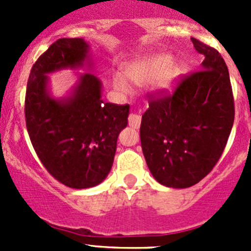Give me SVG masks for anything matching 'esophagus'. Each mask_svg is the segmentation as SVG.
<instances>
[{"mask_svg":"<svg viewBox=\"0 0 251 251\" xmlns=\"http://www.w3.org/2000/svg\"><path fill=\"white\" fill-rule=\"evenodd\" d=\"M128 125L133 128H138L141 125V115L140 114L131 113L128 115Z\"/></svg>","mask_w":251,"mask_h":251,"instance_id":"obj_1","label":"esophagus"}]
</instances>
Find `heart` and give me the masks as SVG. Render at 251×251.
<instances>
[{"instance_id": "1", "label": "heart", "mask_w": 251, "mask_h": 251, "mask_svg": "<svg viewBox=\"0 0 251 251\" xmlns=\"http://www.w3.org/2000/svg\"><path fill=\"white\" fill-rule=\"evenodd\" d=\"M178 76V68L166 53H151L142 55L126 64L125 75L115 73L113 86L121 95H130L133 91L132 82L137 86L151 85L160 93L169 92Z\"/></svg>"}]
</instances>
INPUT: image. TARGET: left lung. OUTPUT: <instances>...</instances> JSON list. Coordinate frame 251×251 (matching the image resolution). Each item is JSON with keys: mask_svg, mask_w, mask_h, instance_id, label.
I'll list each match as a JSON object with an SVG mask.
<instances>
[{"mask_svg": "<svg viewBox=\"0 0 251 251\" xmlns=\"http://www.w3.org/2000/svg\"><path fill=\"white\" fill-rule=\"evenodd\" d=\"M204 55L199 72L182 78L171 96L151 97L142 116L141 144L160 184L194 186L219 161L234 121L228 69L215 48L192 37Z\"/></svg>", "mask_w": 251, "mask_h": 251, "instance_id": "8db88e82", "label": "left lung"}]
</instances>
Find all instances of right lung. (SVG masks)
Here are the masks:
<instances>
[{
	"mask_svg": "<svg viewBox=\"0 0 251 251\" xmlns=\"http://www.w3.org/2000/svg\"><path fill=\"white\" fill-rule=\"evenodd\" d=\"M83 39H59L36 60L25 96V120L35 151L47 171L75 189L105 179L113 166L118 136L127 126L130 105L104 103L102 81L80 74L68 96L50 95L48 75L92 67Z\"/></svg>",
	"mask_w": 251,
	"mask_h": 251,
	"instance_id": "1",
	"label": "right lung"
}]
</instances>
